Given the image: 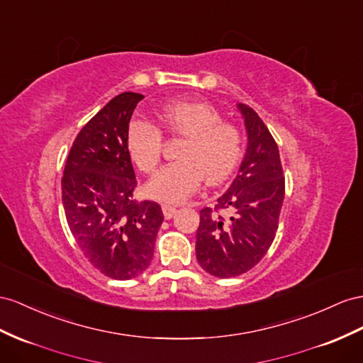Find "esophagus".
Returning <instances> with one entry per match:
<instances>
[{"label": "esophagus", "mask_w": 363, "mask_h": 363, "mask_svg": "<svg viewBox=\"0 0 363 363\" xmlns=\"http://www.w3.org/2000/svg\"><path fill=\"white\" fill-rule=\"evenodd\" d=\"M162 211H164V216H165V219H170V218H173L174 216V213L178 211V208L176 207H173V206H162Z\"/></svg>", "instance_id": "obj_1"}]
</instances>
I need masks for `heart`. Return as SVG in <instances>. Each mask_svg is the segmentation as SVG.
Returning a JSON list of instances; mask_svg holds the SVG:
<instances>
[{
  "instance_id": "heart-1",
  "label": "heart",
  "mask_w": 363,
  "mask_h": 363,
  "mask_svg": "<svg viewBox=\"0 0 363 363\" xmlns=\"http://www.w3.org/2000/svg\"><path fill=\"white\" fill-rule=\"evenodd\" d=\"M162 128L185 138L179 162L167 165L148 182L153 199L179 203L199 189L203 178L210 185L224 182L242 155V132L207 101H174L160 110ZM161 128L148 121H133L128 127L127 148L138 169L152 174L161 162Z\"/></svg>"
}]
</instances>
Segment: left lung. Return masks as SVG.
Here are the masks:
<instances>
[{"instance_id":"left-lung-1","label":"left lung","mask_w":363,"mask_h":363,"mask_svg":"<svg viewBox=\"0 0 363 363\" xmlns=\"http://www.w3.org/2000/svg\"><path fill=\"white\" fill-rule=\"evenodd\" d=\"M245 119L248 147L239 173L215 207L199 211L196 257L216 277L252 270L272 247L285 196L279 148L256 111L238 104Z\"/></svg>"}]
</instances>
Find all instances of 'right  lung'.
<instances>
[{
	"mask_svg": "<svg viewBox=\"0 0 363 363\" xmlns=\"http://www.w3.org/2000/svg\"><path fill=\"white\" fill-rule=\"evenodd\" d=\"M144 95L124 91L102 107L73 141L62 185L69 228L89 262L127 281L147 270L164 220L161 206L136 201L127 148L130 118Z\"/></svg>",
	"mask_w": 363,
	"mask_h": 363,
	"instance_id": "1",
	"label": "right lung"
}]
</instances>
